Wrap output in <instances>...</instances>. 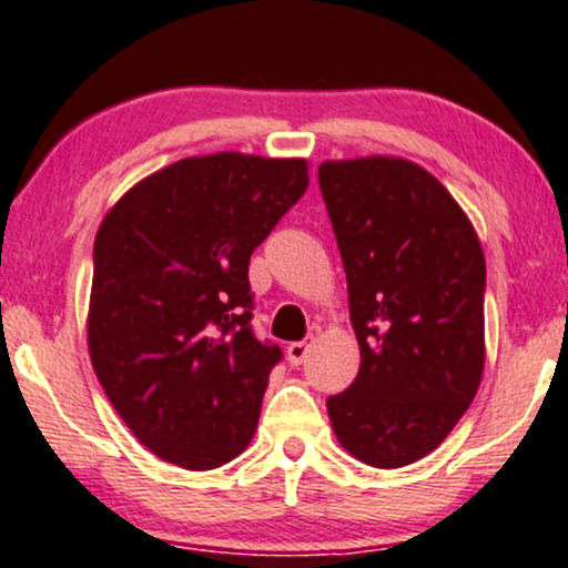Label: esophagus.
I'll list each match as a JSON object with an SVG mask.
<instances>
[{
  "label": "esophagus",
  "mask_w": 568,
  "mask_h": 568,
  "mask_svg": "<svg viewBox=\"0 0 568 568\" xmlns=\"http://www.w3.org/2000/svg\"><path fill=\"white\" fill-rule=\"evenodd\" d=\"M311 339H300V343H290L286 345V362H290L292 366H300L308 358L311 353Z\"/></svg>",
  "instance_id": "1"
}]
</instances>
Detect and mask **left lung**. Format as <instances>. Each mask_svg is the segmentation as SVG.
I'll use <instances>...</instances> for the list:
<instances>
[{
    "label": "left lung",
    "instance_id": "1",
    "mask_svg": "<svg viewBox=\"0 0 568 568\" xmlns=\"http://www.w3.org/2000/svg\"><path fill=\"white\" fill-rule=\"evenodd\" d=\"M318 185L348 278L358 375L326 398L345 452L372 468L430 455L484 375V250L468 215L406 159L324 162Z\"/></svg>",
    "mask_w": 568,
    "mask_h": 568
}]
</instances>
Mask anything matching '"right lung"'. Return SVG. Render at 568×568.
<instances>
[{"label": "right lung", "mask_w": 568, "mask_h": 568, "mask_svg": "<svg viewBox=\"0 0 568 568\" xmlns=\"http://www.w3.org/2000/svg\"><path fill=\"white\" fill-rule=\"evenodd\" d=\"M308 189L305 159L191 156L111 206L95 236L87 343L105 396L164 463L246 449L282 348L252 332L250 257Z\"/></svg>", "instance_id": "1"}]
</instances>
